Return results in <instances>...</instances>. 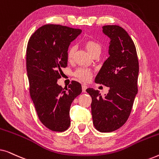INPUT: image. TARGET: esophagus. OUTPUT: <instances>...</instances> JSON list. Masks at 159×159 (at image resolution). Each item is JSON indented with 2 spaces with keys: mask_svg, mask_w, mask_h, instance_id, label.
I'll return each instance as SVG.
<instances>
[{
  "mask_svg": "<svg viewBox=\"0 0 159 159\" xmlns=\"http://www.w3.org/2000/svg\"><path fill=\"white\" fill-rule=\"evenodd\" d=\"M82 92L85 93L87 88H88V87H87L86 84H82Z\"/></svg>",
  "mask_w": 159,
  "mask_h": 159,
  "instance_id": "34e87169",
  "label": "esophagus"
}]
</instances>
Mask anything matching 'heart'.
I'll return each instance as SVG.
<instances>
[{
    "instance_id": "obj_1",
    "label": "heart",
    "mask_w": 159,
    "mask_h": 159,
    "mask_svg": "<svg viewBox=\"0 0 159 159\" xmlns=\"http://www.w3.org/2000/svg\"><path fill=\"white\" fill-rule=\"evenodd\" d=\"M84 46L86 49L90 53L91 56L94 55L95 53H101V45L99 44L97 41L93 40H88L84 43ZM75 52V47L71 46L67 52V57L69 60L73 58L74 54ZM75 77H77L78 79L82 80L84 82L88 81L92 77V72L90 69L86 68H79L76 70L75 72Z\"/></svg>"
}]
</instances>
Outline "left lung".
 <instances>
[{
	"label": "left lung",
	"mask_w": 159,
	"mask_h": 159,
	"mask_svg": "<svg viewBox=\"0 0 159 159\" xmlns=\"http://www.w3.org/2000/svg\"><path fill=\"white\" fill-rule=\"evenodd\" d=\"M103 33L110 38L109 57L95 82L108 87L109 90L104 97L93 88L86 91L92 98L91 112L95 129L110 132L123 126L129 116L138 93L139 64L133 41L122 27L103 26Z\"/></svg>",
	"instance_id": "1"
}]
</instances>
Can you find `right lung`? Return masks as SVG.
I'll return each mask as SVG.
<instances>
[{"label":"right lung","mask_w":159,"mask_h":159,"mask_svg":"<svg viewBox=\"0 0 159 159\" xmlns=\"http://www.w3.org/2000/svg\"><path fill=\"white\" fill-rule=\"evenodd\" d=\"M82 30L45 25L34 32L27 48L30 93L41 122L52 131L64 132L70 125L69 111L82 86L72 81L68 88L56 83L67 66V51Z\"/></svg>","instance_id":"add662e5"}]
</instances>
